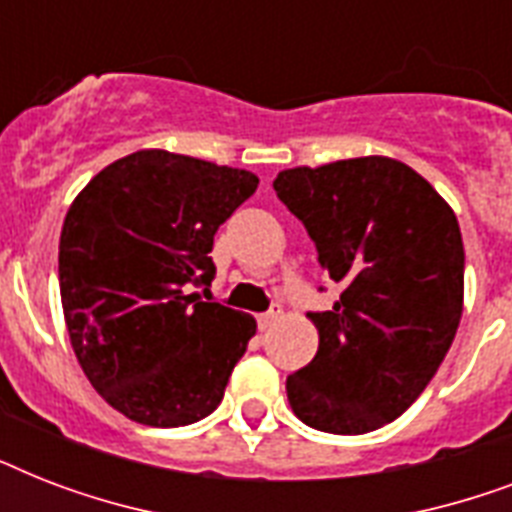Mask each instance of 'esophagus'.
<instances>
[{"label": "esophagus", "instance_id": "1", "mask_svg": "<svg viewBox=\"0 0 512 512\" xmlns=\"http://www.w3.org/2000/svg\"><path fill=\"white\" fill-rule=\"evenodd\" d=\"M279 319H281V305H273L271 311L260 313V316H257V327H260L265 332V329H271L273 324H276V321H279Z\"/></svg>", "mask_w": 512, "mask_h": 512}]
</instances>
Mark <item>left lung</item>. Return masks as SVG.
Listing matches in <instances>:
<instances>
[{
  "label": "left lung",
  "instance_id": "1",
  "mask_svg": "<svg viewBox=\"0 0 512 512\" xmlns=\"http://www.w3.org/2000/svg\"><path fill=\"white\" fill-rule=\"evenodd\" d=\"M273 191L342 287L332 311L308 313L319 350L287 377L289 406L324 433L382 428L428 388L457 335L460 223L425 177L388 156L284 170Z\"/></svg>",
  "mask_w": 512,
  "mask_h": 512
}]
</instances>
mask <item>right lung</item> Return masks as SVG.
<instances>
[{
	"label": "right lung",
	"instance_id": "obj_1",
	"mask_svg": "<svg viewBox=\"0 0 512 512\" xmlns=\"http://www.w3.org/2000/svg\"><path fill=\"white\" fill-rule=\"evenodd\" d=\"M257 183L148 148L100 170L68 209L58 252L68 337L92 388L124 417L177 428L223 401L257 321L191 289L212 284L217 228Z\"/></svg>",
	"mask_w": 512,
	"mask_h": 512
}]
</instances>
